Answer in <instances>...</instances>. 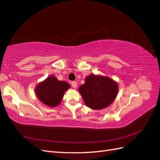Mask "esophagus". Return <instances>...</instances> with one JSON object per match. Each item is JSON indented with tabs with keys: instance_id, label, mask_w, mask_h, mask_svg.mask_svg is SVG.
I'll return each mask as SVG.
<instances>
[{
	"instance_id": "obj_1",
	"label": "esophagus",
	"mask_w": 160,
	"mask_h": 160,
	"mask_svg": "<svg viewBox=\"0 0 160 160\" xmlns=\"http://www.w3.org/2000/svg\"><path fill=\"white\" fill-rule=\"evenodd\" d=\"M71 85H72V87L73 88H76L77 87V82H76V81H73V82H71Z\"/></svg>"
}]
</instances>
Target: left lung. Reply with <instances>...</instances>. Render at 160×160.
<instances>
[{"instance_id": "left-lung-1", "label": "left lung", "mask_w": 160, "mask_h": 160, "mask_svg": "<svg viewBox=\"0 0 160 160\" xmlns=\"http://www.w3.org/2000/svg\"><path fill=\"white\" fill-rule=\"evenodd\" d=\"M84 103L92 109H102L113 102L118 92L117 83L111 78L90 75L79 87Z\"/></svg>"}]
</instances>
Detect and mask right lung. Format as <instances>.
<instances>
[{
  "instance_id": "add662e5",
  "label": "right lung",
  "mask_w": 160,
  "mask_h": 160,
  "mask_svg": "<svg viewBox=\"0 0 160 160\" xmlns=\"http://www.w3.org/2000/svg\"><path fill=\"white\" fill-rule=\"evenodd\" d=\"M69 87L70 85L67 82L58 80L56 78L51 76L37 85L36 93L43 104L55 107L60 103L64 91Z\"/></svg>"
}]
</instances>
